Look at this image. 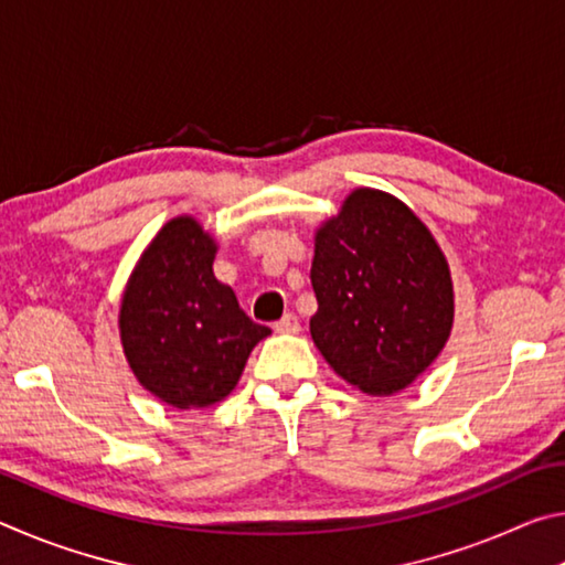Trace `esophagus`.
Returning <instances> with one entry per match:
<instances>
[{
  "label": "esophagus",
  "mask_w": 565,
  "mask_h": 565,
  "mask_svg": "<svg viewBox=\"0 0 565 565\" xmlns=\"http://www.w3.org/2000/svg\"><path fill=\"white\" fill-rule=\"evenodd\" d=\"M301 323L296 319V313H284V319H279L274 323V331L276 333H299Z\"/></svg>",
  "instance_id": "esophagus-1"
}]
</instances>
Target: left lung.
<instances>
[{"label":"left lung","instance_id":"left-lung-1","mask_svg":"<svg viewBox=\"0 0 565 565\" xmlns=\"http://www.w3.org/2000/svg\"><path fill=\"white\" fill-rule=\"evenodd\" d=\"M311 339L337 374L369 396H394L444 351L454 281L441 246L381 189H353L313 236Z\"/></svg>","mask_w":565,"mask_h":565}]
</instances>
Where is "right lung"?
<instances>
[{
	"mask_svg": "<svg viewBox=\"0 0 565 565\" xmlns=\"http://www.w3.org/2000/svg\"><path fill=\"white\" fill-rule=\"evenodd\" d=\"M216 238L194 216H174L141 252L119 306L131 374L179 411L232 394L252 349L271 333L238 309L214 276Z\"/></svg>",
	"mask_w": 565,
	"mask_h": 565,
	"instance_id": "right-lung-1",
	"label": "right lung"
}]
</instances>
